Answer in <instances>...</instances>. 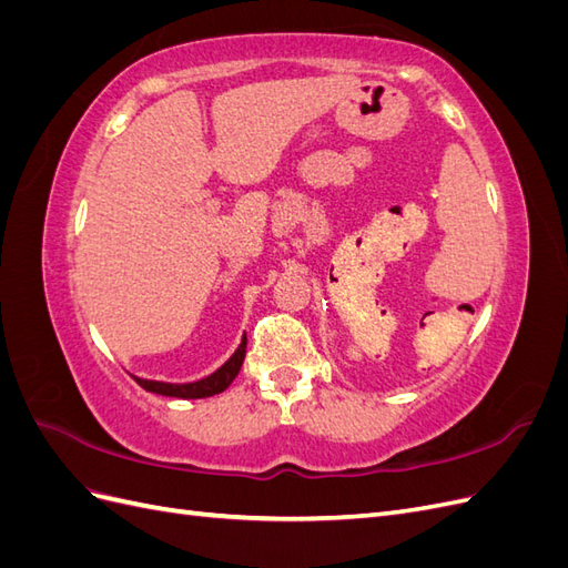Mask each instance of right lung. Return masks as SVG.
I'll return each mask as SVG.
<instances>
[{"mask_svg":"<svg viewBox=\"0 0 568 568\" xmlns=\"http://www.w3.org/2000/svg\"><path fill=\"white\" fill-rule=\"evenodd\" d=\"M246 357V338H242L239 348L234 351V355L222 365L217 372H213L211 376H205L201 382L194 384H165V382H149V379H140L134 376V382L140 384L144 390L149 393H159V395H168V398H184V400H194V398H211V395H217L225 390L234 379L239 369L244 365Z\"/></svg>","mask_w":568,"mask_h":568,"instance_id":"1","label":"right lung"}]
</instances>
